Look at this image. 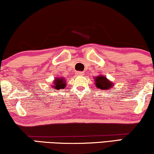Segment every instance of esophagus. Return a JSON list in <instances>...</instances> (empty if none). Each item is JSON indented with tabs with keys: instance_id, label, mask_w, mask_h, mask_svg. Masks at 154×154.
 <instances>
[{
	"instance_id": "1",
	"label": "esophagus",
	"mask_w": 154,
	"mask_h": 154,
	"mask_svg": "<svg viewBox=\"0 0 154 154\" xmlns=\"http://www.w3.org/2000/svg\"><path fill=\"white\" fill-rule=\"evenodd\" d=\"M77 75H80V76H82V75H84V72H77Z\"/></svg>"
}]
</instances>
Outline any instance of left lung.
<instances>
[{
    "instance_id": "left-lung-1",
    "label": "left lung",
    "mask_w": 154,
    "mask_h": 154,
    "mask_svg": "<svg viewBox=\"0 0 154 154\" xmlns=\"http://www.w3.org/2000/svg\"><path fill=\"white\" fill-rule=\"evenodd\" d=\"M95 82H96V86L97 88L100 89H103L107 91L108 88H111L113 86V84L112 82H110L109 79H107V77L103 76V75H100L94 78Z\"/></svg>"
}]
</instances>
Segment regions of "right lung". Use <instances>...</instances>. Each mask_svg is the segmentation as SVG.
Wrapping results in <instances>:
<instances>
[{
    "label": "right lung",
    "mask_w": 154,
    "mask_h": 154,
    "mask_svg": "<svg viewBox=\"0 0 154 154\" xmlns=\"http://www.w3.org/2000/svg\"><path fill=\"white\" fill-rule=\"evenodd\" d=\"M54 87H55L56 89H60V88H64L66 87V80L63 78L59 77L56 78L55 80H54Z\"/></svg>",
    "instance_id": "1"
}]
</instances>
